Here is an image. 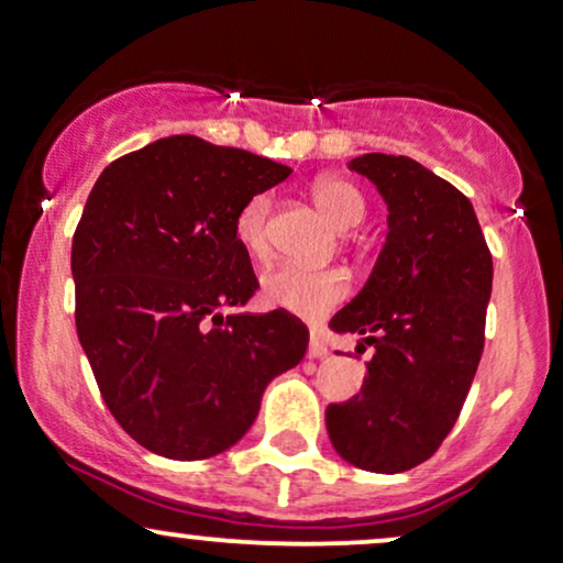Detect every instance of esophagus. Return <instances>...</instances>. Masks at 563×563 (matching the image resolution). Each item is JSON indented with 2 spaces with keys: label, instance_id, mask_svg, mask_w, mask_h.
Instances as JSON below:
<instances>
[{
  "label": "esophagus",
  "instance_id": "1",
  "mask_svg": "<svg viewBox=\"0 0 563 563\" xmlns=\"http://www.w3.org/2000/svg\"><path fill=\"white\" fill-rule=\"evenodd\" d=\"M325 355H329V346H325L323 336H318V334H310L308 357H313V360H321V357H325Z\"/></svg>",
  "mask_w": 563,
  "mask_h": 563
}]
</instances>
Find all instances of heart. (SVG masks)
I'll list each match as a JSON object with an SVG mask.
<instances>
[{"instance_id": "obj_1", "label": "heart", "mask_w": 563, "mask_h": 563, "mask_svg": "<svg viewBox=\"0 0 563 563\" xmlns=\"http://www.w3.org/2000/svg\"><path fill=\"white\" fill-rule=\"evenodd\" d=\"M316 203L339 229H352L365 217V198L355 185L342 177H323L313 185ZM271 196L258 192L242 203L234 217V234L253 255L268 250ZM261 295L271 308L287 310L300 318H323L350 295V279L339 268H310L300 263H279L261 279Z\"/></svg>"}]
</instances>
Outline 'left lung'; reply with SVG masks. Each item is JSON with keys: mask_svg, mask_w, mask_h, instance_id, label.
Segmentation results:
<instances>
[{"mask_svg": "<svg viewBox=\"0 0 563 563\" xmlns=\"http://www.w3.org/2000/svg\"><path fill=\"white\" fill-rule=\"evenodd\" d=\"M350 169L384 196L388 234L371 279L329 323L376 352L357 397L325 409V428L342 460L394 475L430 460L460 418L483 355L494 261L467 196L422 164L365 154Z\"/></svg>", "mask_w": 563, "mask_h": 563, "instance_id": "obj_1", "label": "left lung"}]
</instances>
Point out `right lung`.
Wrapping results in <instances>:
<instances>
[{
  "instance_id": "right-lung-1",
  "label": "right lung",
  "mask_w": 563,
  "mask_h": 563,
  "mask_svg": "<svg viewBox=\"0 0 563 563\" xmlns=\"http://www.w3.org/2000/svg\"><path fill=\"white\" fill-rule=\"evenodd\" d=\"M289 166L172 135L101 172L73 238L75 325L124 433L166 460H208L253 426L308 329L287 310L221 316L258 289L234 234L245 200Z\"/></svg>"
}]
</instances>
